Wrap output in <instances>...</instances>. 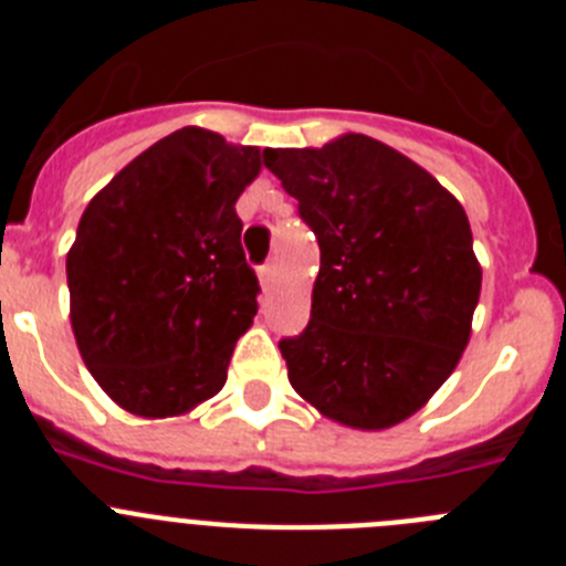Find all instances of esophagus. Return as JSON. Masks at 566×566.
I'll list each match as a JSON object with an SVG mask.
<instances>
[{"label": "esophagus", "instance_id": "1", "mask_svg": "<svg viewBox=\"0 0 566 566\" xmlns=\"http://www.w3.org/2000/svg\"><path fill=\"white\" fill-rule=\"evenodd\" d=\"M274 277H277V269H274V263L260 266V286H263V292H269V289L274 286Z\"/></svg>", "mask_w": 566, "mask_h": 566}]
</instances>
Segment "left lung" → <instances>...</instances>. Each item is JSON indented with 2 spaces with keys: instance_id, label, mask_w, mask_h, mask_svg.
Masks as SVG:
<instances>
[{
  "instance_id": "8db88e82",
  "label": "left lung",
  "mask_w": 566,
  "mask_h": 566,
  "mask_svg": "<svg viewBox=\"0 0 566 566\" xmlns=\"http://www.w3.org/2000/svg\"><path fill=\"white\" fill-rule=\"evenodd\" d=\"M319 243L312 317L280 339L294 391L379 431L451 377L482 292L468 214L433 175L368 135L263 149Z\"/></svg>"
}]
</instances>
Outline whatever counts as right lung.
Wrapping results in <instances>:
<instances>
[{
	"label": "right lung",
	"instance_id": "add662e5",
	"mask_svg": "<svg viewBox=\"0 0 566 566\" xmlns=\"http://www.w3.org/2000/svg\"><path fill=\"white\" fill-rule=\"evenodd\" d=\"M258 147L167 135L87 203L67 254L70 323L104 394L138 417L189 411L227 382L260 283L240 247Z\"/></svg>",
	"mask_w": 566,
	"mask_h": 566
}]
</instances>
